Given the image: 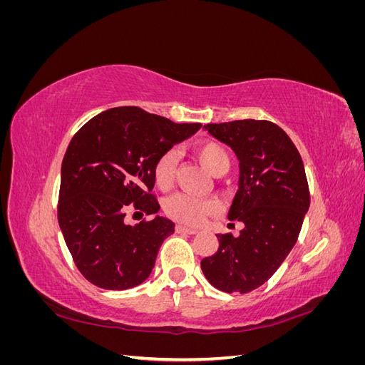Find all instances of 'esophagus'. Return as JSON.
<instances>
[{
  "mask_svg": "<svg viewBox=\"0 0 365 365\" xmlns=\"http://www.w3.org/2000/svg\"><path fill=\"white\" fill-rule=\"evenodd\" d=\"M176 231H178V233H185V235H195V233H197V230L184 227V225H176Z\"/></svg>",
  "mask_w": 365,
  "mask_h": 365,
  "instance_id": "1",
  "label": "esophagus"
}]
</instances>
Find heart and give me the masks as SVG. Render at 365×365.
I'll return each mask as SVG.
<instances>
[{"label":"heart","instance_id":"heart-1","mask_svg":"<svg viewBox=\"0 0 365 365\" xmlns=\"http://www.w3.org/2000/svg\"><path fill=\"white\" fill-rule=\"evenodd\" d=\"M195 155L201 161L204 168L212 173L219 175L225 173L230 169V157L224 146L216 141H201L195 146ZM176 163H178V153L170 149L165 150L157 160L153 168V178L160 189H169L175 178ZM164 210L170 217L180 220L187 225H196L207 216L217 210V204L212 200H201L185 193H178L169 197L164 204Z\"/></svg>","mask_w":365,"mask_h":365}]
</instances>
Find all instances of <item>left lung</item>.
<instances>
[{
    "mask_svg": "<svg viewBox=\"0 0 365 365\" xmlns=\"http://www.w3.org/2000/svg\"><path fill=\"white\" fill-rule=\"evenodd\" d=\"M239 160V189L228 219L244 230L217 235L219 248L201 260L216 289L245 294L279 269L294 248L311 204L303 160L292 140L267 120H236L204 126Z\"/></svg>",
    "mask_w": 365,
    "mask_h": 365,
    "instance_id": "1",
    "label": "left lung"
}]
</instances>
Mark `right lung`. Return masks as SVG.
Returning <instances> with one entry per match:
<instances>
[{
  "mask_svg": "<svg viewBox=\"0 0 365 365\" xmlns=\"http://www.w3.org/2000/svg\"><path fill=\"white\" fill-rule=\"evenodd\" d=\"M201 123H173L137 106L111 108L71 138L61 168L59 227L76 267L98 288L123 291L145 282L157 254L175 231L158 216L153 168L165 150L192 137ZM152 214L128 226L130 202Z\"/></svg>",
  "mask_w": 365,
  "mask_h": 365,
  "instance_id": "right-lung-1",
  "label": "right lung"
}]
</instances>
